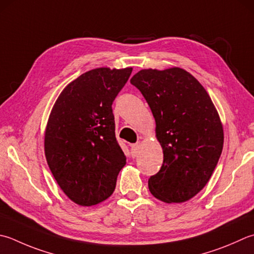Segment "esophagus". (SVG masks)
Here are the masks:
<instances>
[{
	"label": "esophagus",
	"mask_w": 254,
	"mask_h": 254,
	"mask_svg": "<svg viewBox=\"0 0 254 254\" xmlns=\"http://www.w3.org/2000/svg\"><path fill=\"white\" fill-rule=\"evenodd\" d=\"M138 146H140V144H138V143L131 144V153H132V156H133V157L137 156V154H138Z\"/></svg>",
	"instance_id": "1"
}]
</instances>
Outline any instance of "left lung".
Segmentation results:
<instances>
[{
  "label": "left lung",
  "mask_w": 254,
  "mask_h": 254,
  "mask_svg": "<svg viewBox=\"0 0 254 254\" xmlns=\"http://www.w3.org/2000/svg\"><path fill=\"white\" fill-rule=\"evenodd\" d=\"M155 119L163 148L160 172L148 180L152 195L164 202L196 196L219 161L223 127L215 104L201 83L185 69H142L131 78Z\"/></svg>",
  "instance_id": "8db88e82"
}]
</instances>
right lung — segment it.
I'll use <instances>...</instances> for the list:
<instances>
[{"label": "right lung", "mask_w": 254, "mask_h": 254, "mask_svg": "<svg viewBox=\"0 0 254 254\" xmlns=\"http://www.w3.org/2000/svg\"><path fill=\"white\" fill-rule=\"evenodd\" d=\"M132 67L96 68L68 83L49 114L45 156L69 199L89 207L112 195L127 157L116 138L112 102Z\"/></svg>", "instance_id": "obj_1"}]
</instances>
